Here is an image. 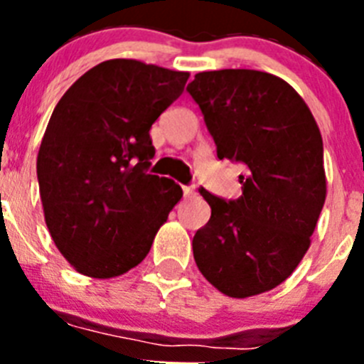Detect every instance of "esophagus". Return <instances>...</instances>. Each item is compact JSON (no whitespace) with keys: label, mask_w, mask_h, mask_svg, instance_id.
<instances>
[{"label":"esophagus","mask_w":364,"mask_h":364,"mask_svg":"<svg viewBox=\"0 0 364 364\" xmlns=\"http://www.w3.org/2000/svg\"><path fill=\"white\" fill-rule=\"evenodd\" d=\"M184 195L186 197H193V195H195V188H193V186H184Z\"/></svg>","instance_id":"esophagus-1"}]
</instances>
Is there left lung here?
I'll return each instance as SVG.
<instances>
[{
  "instance_id": "left-lung-1",
  "label": "left lung",
  "mask_w": 364,
  "mask_h": 364,
  "mask_svg": "<svg viewBox=\"0 0 364 364\" xmlns=\"http://www.w3.org/2000/svg\"><path fill=\"white\" fill-rule=\"evenodd\" d=\"M188 92L218 159L246 167L237 200L200 189L211 218L193 237L195 262L228 297L264 294L297 268L324 205L319 125L290 83L262 70L198 73Z\"/></svg>"
}]
</instances>
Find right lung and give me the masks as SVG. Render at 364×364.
Returning <instances> with one entry per match:
<instances>
[{
	"instance_id": "1",
	"label": "right lung",
	"mask_w": 364,
	"mask_h": 364,
	"mask_svg": "<svg viewBox=\"0 0 364 364\" xmlns=\"http://www.w3.org/2000/svg\"><path fill=\"white\" fill-rule=\"evenodd\" d=\"M188 78L117 58L87 70L54 107L38 151L40 197L54 244L82 275L112 279L140 264L182 198L178 184L146 169L151 125Z\"/></svg>"
}]
</instances>
